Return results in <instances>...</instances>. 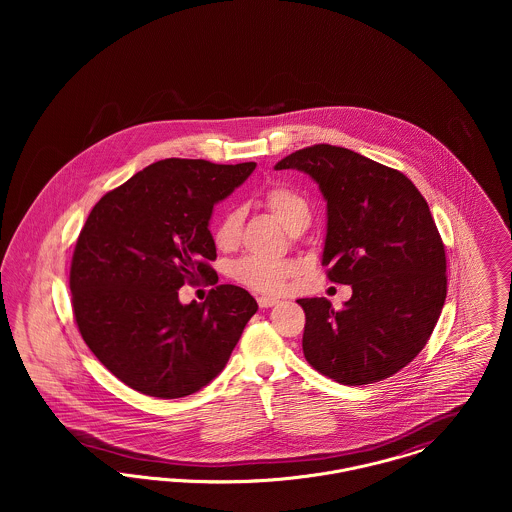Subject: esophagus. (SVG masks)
I'll use <instances>...</instances> for the list:
<instances>
[{
	"label": "esophagus",
	"mask_w": 512,
	"mask_h": 512,
	"mask_svg": "<svg viewBox=\"0 0 512 512\" xmlns=\"http://www.w3.org/2000/svg\"><path fill=\"white\" fill-rule=\"evenodd\" d=\"M257 303L261 309H268V307H274L278 303V299L276 297H259Z\"/></svg>",
	"instance_id": "1"
}]
</instances>
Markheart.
<instances>
[{
    "mask_svg": "<svg viewBox=\"0 0 512 512\" xmlns=\"http://www.w3.org/2000/svg\"><path fill=\"white\" fill-rule=\"evenodd\" d=\"M263 203L268 211L280 220L290 232L297 234L305 230L311 222V207L309 201L288 186H274L263 195ZM242 211L228 209L220 217L213 238L215 244L222 251H230L240 244L242 236ZM297 265L288 259H267V257H253L247 255L238 259L230 267V276L253 292L274 293L284 292L290 278L295 276Z\"/></svg>",
    "mask_w": 512,
    "mask_h": 512,
    "instance_id": "b5f03b06",
    "label": "heart"
}]
</instances>
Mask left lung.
<instances>
[{
    "mask_svg": "<svg viewBox=\"0 0 512 512\" xmlns=\"http://www.w3.org/2000/svg\"><path fill=\"white\" fill-rule=\"evenodd\" d=\"M274 169L317 182L328 211L322 265L353 290L340 311L324 297L297 299L305 359L343 386L390 378L424 349L447 295L445 247L426 199L403 172L345 147H305Z\"/></svg>",
    "mask_w": 512,
    "mask_h": 512,
    "instance_id": "1",
    "label": "left lung"
}]
</instances>
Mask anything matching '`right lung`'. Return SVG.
<instances>
[{
  "label": "right lung",
  "mask_w": 512,
  "mask_h": 512,
  "mask_svg": "<svg viewBox=\"0 0 512 512\" xmlns=\"http://www.w3.org/2000/svg\"><path fill=\"white\" fill-rule=\"evenodd\" d=\"M165 159L136 172L96 203L74 247L69 286L78 332L128 388L186 397L226 366L257 301L220 284L205 303L182 305L184 284L209 282L217 247L215 203L255 171Z\"/></svg>",
  "instance_id": "add662e5"
}]
</instances>
